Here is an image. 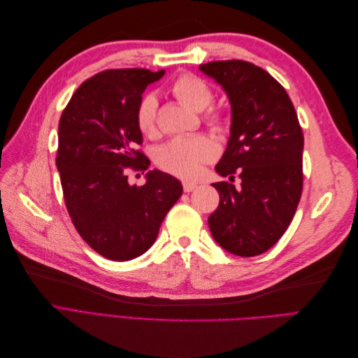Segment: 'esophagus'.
<instances>
[{"instance_id":"34e87169","label":"esophagus","mask_w":358,"mask_h":358,"mask_svg":"<svg viewBox=\"0 0 358 358\" xmlns=\"http://www.w3.org/2000/svg\"><path fill=\"white\" fill-rule=\"evenodd\" d=\"M182 185H183V191H185V192H191V191L197 188V183L189 182V180H183Z\"/></svg>"}]
</instances>
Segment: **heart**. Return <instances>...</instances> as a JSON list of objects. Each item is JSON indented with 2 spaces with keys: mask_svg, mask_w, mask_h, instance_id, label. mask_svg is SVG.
<instances>
[{
  "mask_svg": "<svg viewBox=\"0 0 358 358\" xmlns=\"http://www.w3.org/2000/svg\"><path fill=\"white\" fill-rule=\"evenodd\" d=\"M171 91L183 104L196 112L204 110L213 100L210 86L194 74L179 76L173 83ZM157 107L158 101L154 94H148L138 101L136 110L137 127L146 136H154L157 131ZM206 121L212 127L220 128L224 117L221 112L210 110L206 116ZM216 155L218 149L212 140L204 136H189L173 138L169 143L162 145L157 150L155 161L159 169L171 175L192 178L200 171L203 164L215 159Z\"/></svg>",
  "mask_w": 358,
  "mask_h": 358,
  "instance_id": "obj_1",
  "label": "heart"
}]
</instances>
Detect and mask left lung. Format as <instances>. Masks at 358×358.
I'll return each mask as SVG.
<instances>
[{"label": "left lung", "instance_id": "8db88e82", "mask_svg": "<svg viewBox=\"0 0 358 358\" xmlns=\"http://www.w3.org/2000/svg\"><path fill=\"white\" fill-rule=\"evenodd\" d=\"M200 71L222 86L231 106L227 149L216 182L220 206L209 229L221 248L255 257L272 248L291 224L303 188V133L287 91L266 70L241 59L201 64Z\"/></svg>", "mask_w": 358, "mask_h": 358}]
</instances>
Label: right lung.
I'll list each match as a JSON object with an SVG mask.
<instances>
[{"label": "right lung", "instance_id": "right-lung-1", "mask_svg": "<svg viewBox=\"0 0 358 358\" xmlns=\"http://www.w3.org/2000/svg\"><path fill=\"white\" fill-rule=\"evenodd\" d=\"M164 70H106L85 80L64 109L58 127L57 169L70 218L95 252L127 262L154 245L182 183L159 170L142 187L129 185L128 169L148 170L136 150L143 136L136 110L148 85Z\"/></svg>", "mask_w": 358, "mask_h": 358}]
</instances>
